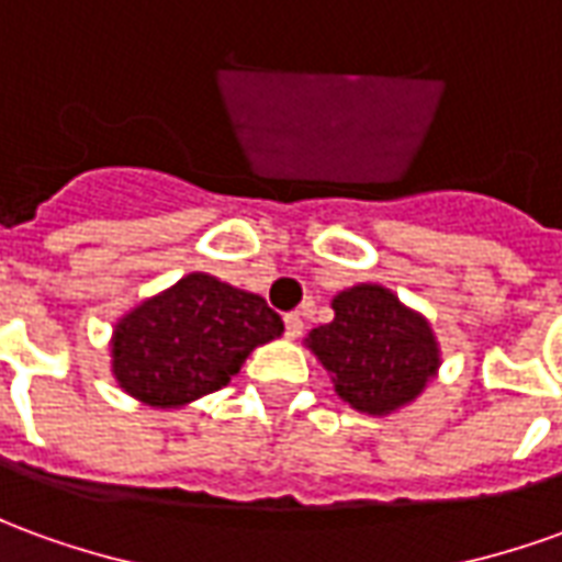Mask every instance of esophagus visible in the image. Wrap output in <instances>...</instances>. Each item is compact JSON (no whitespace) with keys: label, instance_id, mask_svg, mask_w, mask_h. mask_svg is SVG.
<instances>
[{"label":"esophagus","instance_id":"obj_1","mask_svg":"<svg viewBox=\"0 0 562 562\" xmlns=\"http://www.w3.org/2000/svg\"><path fill=\"white\" fill-rule=\"evenodd\" d=\"M285 335L292 337V340L304 335V319H301V313H289V316H285Z\"/></svg>","mask_w":562,"mask_h":562}]
</instances>
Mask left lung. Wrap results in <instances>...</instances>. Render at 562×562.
Here are the masks:
<instances>
[{"label": "left lung", "instance_id": "obj_1", "mask_svg": "<svg viewBox=\"0 0 562 562\" xmlns=\"http://www.w3.org/2000/svg\"><path fill=\"white\" fill-rule=\"evenodd\" d=\"M310 349L335 374L337 395L364 414H390L438 364L429 322L383 285H356L335 297V322L310 331Z\"/></svg>", "mask_w": 562, "mask_h": 562}]
</instances>
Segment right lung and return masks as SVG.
I'll return each mask as SVG.
<instances>
[{
	"label": "right lung",
	"instance_id": "right-lung-1",
	"mask_svg": "<svg viewBox=\"0 0 562 562\" xmlns=\"http://www.w3.org/2000/svg\"><path fill=\"white\" fill-rule=\"evenodd\" d=\"M280 335L265 297L191 273L117 322L112 368L131 395L176 407L227 386L258 344Z\"/></svg>",
	"mask_w": 562,
	"mask_h": 562
}]
</instances>
